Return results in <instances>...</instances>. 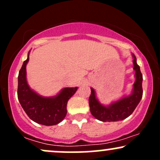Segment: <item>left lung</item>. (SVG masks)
I'll return each instance as SVG.
<instances>
[{"instance_id":"left-lung-1","label":"left lung","mask_w":160,"mask_h":160,"mask_svg":"<svg viewBox=\"0 0 160 160\" xmlns=\"http://www.w3.org/2000/svg\"><path fill=\"white\" fill-rule=\"evenodd\" d=\"M133 58V69L135 71V81L132 85V89L129 95H123L118 100L112 102L105 105L101 103L96 97V92L91 88V95L89 99V108L92 115L97 120L102 122H117L124 120L129 117L142 98V80L143 77L140 67L137 64L135 55Z\"/></svg>"}]
</instances>
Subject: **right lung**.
I'll return each mask as SVG.
<instances>
[{"instance_id": "1", "label": "right lung", "mask_w": 160, "mask_h": 160, "mask_svg": "<svg viewBox=\"0 0 160 160\" xmlns=\"http://www.w3.org/2000/svg\"><path fill=\"white\" fill-rule=\"evenodd\" d=\"M30 51L19 72L18 99L31 120L44 126H54L64 120L67 114L68 102L78 88H63L58 94L49 97L42 96L31 89L26 78V65L29 61Z\"/></svg>"}]
</instances>
